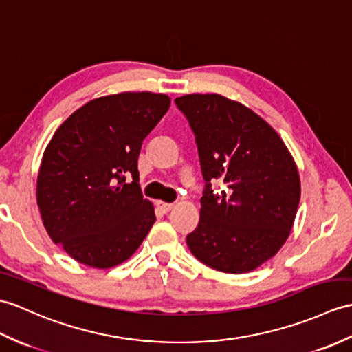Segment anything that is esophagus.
Returning <instances> with one entry per match:
<instances>
[{"instance_id": "obj_1", "label": "esophagus", "mask_w": 352, "mask_h": 352, "mask_svg": "<svg viewBox=\"0 0 352 352\" xmlns=\"http://www.w3.org/2000/svg\"><path fill=\"white\" fill-rule=\"evenodd\" d=\"M157 207L163 211V213H168V211H170L174 208V204H169V202H165V201H159L157 202Z\"/></svg>"}]
</instances>
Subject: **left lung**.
Segmentation results:
<instances>
[{
	"instance_id": "obj_1",
	"label": "left lung",
	"mask_w": 352,
	"mask_h": 352,
	"mask_svg": "<svg viewBox=\"0 0 352 352\" xmlns=\"http://www.w3.org/2000/svg\"><path fill=\"white\" fill-rule=\"evenodd\" d=\"M175 103L195 133L206 190L187 235L196 259L241 274L273 258L292 230L301 186L296 162L276 130L220 94H186ZM224 183L219 195L210 183Z\"/></svg>"
}]
</instances>
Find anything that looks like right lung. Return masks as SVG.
Masks as SVG:
<instances>
[{"label":"right lung","mask_w":352,"mask_h":352,"mask_svg":"<svg viewBox=\"0 0 352 352\" xmlns=\"http://www.w3.org/2000/svg\"><path fill=\"white\" fill-rule=\"evenodd\" d=\"M169 104L166 94L150 91L103 96L73 112L47 144L37 206L51 240L78 263H124L156 222L138 183V157Z\"/></svg>","instance_id":"right-lung-1"}]
</instances>
